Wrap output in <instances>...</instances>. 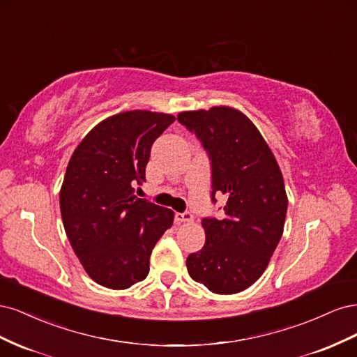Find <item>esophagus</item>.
<instances>
[{"label": "esophagus", "instance_id": "1", "mask_svg": "<svg viewBox=\"0 0 357 357\" xmlns=\"http://www.w3.org/2000/svg\"><path fill=\"white\" fill-rule=\"evenodd\" d=\"M176 222L178 223H190L193 222V214L189 213V211H185V213H176Z\"/></svg>", "mask_w": 357, "mask_h": 357}]
</instances>
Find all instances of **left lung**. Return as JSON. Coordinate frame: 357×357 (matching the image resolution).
Masks as SVG:
<instances>
[{
	"instance_id": "1",
	"label": "left lung",
	"mask_w": 357,
	"mask_h": 357,
	"mask_svg": "<svg viewBox=\"0 0 357 357\" xmlns=\"http://www.w3.org/2000/svg\"><path fill=\"white\" fill-rule=\"evenodd\" d=\"M211 160V199L223 195V219L204 218L205 244L186 259L192 280L232 295L264 274L282 238L287 195L282 171L253 122L232 107L183 112Z\"/></svg>"
}]
</instances>
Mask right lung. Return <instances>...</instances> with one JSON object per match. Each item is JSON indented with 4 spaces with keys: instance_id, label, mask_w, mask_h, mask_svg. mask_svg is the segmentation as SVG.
<instances>
[{
    "instance_id": "1",
    "label": "right lung",
    "mask_w": 357,
    "mask_h": 357,
    "mask_svg": "<svg viewBox=\"0 0 357 357\" xmlns=\"http://www.w3.org/2000/svg\"><path fill=\"white\" fill-rule=\"evenodd\" d=\"M172 114L132 110L107 117L74 150L59 192L61 215L84 271L104 287L143 282L174 211L134 195L155 139Z\"/></svg>"
}]
</instances>
